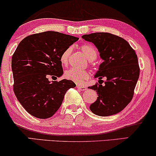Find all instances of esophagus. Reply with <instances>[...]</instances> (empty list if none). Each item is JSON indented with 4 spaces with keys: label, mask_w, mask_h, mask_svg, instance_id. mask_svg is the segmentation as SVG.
<instances>
[{
    "label": "esophagus",
    "mask_w": 156,
    "mask_h": 156,
    "mask_svg": "<svg viewBox=\"0 0 156 156\" xmlns=\"http://www.w3.org/2000/svg\"><path fill=\"white\" fill-rule=\"evenodd\" d=\"M76 87H77V89H79V90H80L81 91H84L87 90V87H86L84 86H82V85H76Z\"/></svg>",
    "instance_id": "obj_1"
}]
</instances>
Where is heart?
I'll list each match as a JSON object with an SVG mask.
<instances>
[{"instance_id":"1","label":"heart","mask_w":156,"mask_h":156,"mask_svg":"<svg viewBox=\"0 0 156 156\" xmlns=\"http://www.w3.org/2000/svg\"><path fill=\"white\" fill-rule=\"evenodd\" d=\"M83 54L90 61L95 59L98 56V51L94 46L90 44H84L80 46ZM71 53V48H67L62 52L60 56V62L63 66H67ZM64 76L67 80H72L77 84H82L84 81L87 80L90 76V72L87 70H79L71 68L66 70Z\"/></svg>"}]
</instances>
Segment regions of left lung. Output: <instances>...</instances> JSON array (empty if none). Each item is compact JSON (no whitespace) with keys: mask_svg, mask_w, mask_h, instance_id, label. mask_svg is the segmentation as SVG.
I'll return each mask as SVG.
<instances>
[{"mask_svg":"<svg viewBox=\"0 0 156 156\" xmlns=\"http://www.w3.org/2000/svg\"><path fill=\"white\" fill-rule=\"evenodd\" d=\"M82 37L95 45L104 60L94 76L100 84L88 87L98 94L90 110L103 117L117 114L130 102L134 94L140 75L137 54L126 40L114 34L99 32ZM104 77L106 80L102 86Z\"/></svg>","mask_w":156,"mask_h":156,"instance_id":"left-lung-1","label":"left lung"}]
</instances>
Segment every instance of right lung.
<instances>
[{"mask_svg":"<svg viewBox=\"0 0 156 156\" xmlns=\"http://www.w3.org/2000/svg\"><path fill=\"white\" fill-rule=\"evenodd\" d=\"M79 38L56 31L26 36L12 56L13 92L23 108L40 119L51 118L62 105L72 80L48 81L63 74L60 56Z\"/></svg>","mask_w":156,"mask_h":156,"instance_id":"obj_1","label":"right lung"}]
</instances>
